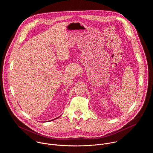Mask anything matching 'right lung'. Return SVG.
Listing matches in <instances>:
<instances>
[{
  "mask_svg": "<svg viewBox=\"0 0 153 153\" xmlns=\"http://www.w3.org/2000/svg\"><path fill=\"white\" fill-rule=\"evenodd\" d=\"M58 118V117H57ZM53 120H54V119H53Z\"/></svg>",
  "mask_w": 153,
  "mask_h": 153,
  "instance_id": "add662e5",
  "label": "right lung"
}]
</instances>
